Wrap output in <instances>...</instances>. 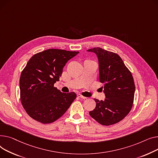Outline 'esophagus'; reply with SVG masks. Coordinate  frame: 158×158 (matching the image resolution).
<instances>
[{"instance_id": "34e87169", "label": "esophagus", "mask_w": 158, "mask_h": 158, "mask_svg": "<svg viewBox=\"0 0 158 158\" xmlns=\"http://www.w3.org/2000/svg\"><path fill=\"white\" fill-rule=\"evenodd\" d=\"M77 96H78V97H79V98H82V99H87V97L83 96L81 94H77Z\"/></svg>"}]
</instances>
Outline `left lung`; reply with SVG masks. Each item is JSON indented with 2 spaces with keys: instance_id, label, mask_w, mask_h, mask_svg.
Here are the masks:
<instances>
[{
  "instance_id": "1",
  "label": "left lung",
  "mask_w": 158,
  "mask_h": 158,
  "mask_svg": "<svg viewBox=\"0 0 158 158\" xmlns=\"http://www.w3.org/2000/svg\"><path fill=\"white\" fill-rule=\"evenodd\" d=\"M96 54L99 62V78L104 83V101L94 99L96 108L90 115L103 126L122 120L132 108L135 85L131 72L118 55L97 47L87 50Z\"/></svg>"
}]
</instances>
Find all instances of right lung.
<instances>
[{
	"label": "right lung",
	"mask_w": 158,
	"mask_h": 158,
	"mask_svg": "<svg viewBox=\"0 0 158 158\" xmlns=\"http://www.w3.org/2000/svg\"><path fill=\"white\" fill-rule=\"evenodd\" d=\"M78 53L48 49L34 55L28 61L20 78V99L33 119L52 123L62 116L75 99V92L64 93L54 83L59 81L67 62Z\"/></svg>",
	"instance_id": "add662e5"
}]
</instances>
